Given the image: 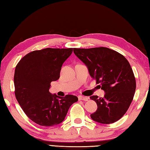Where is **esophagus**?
Listing matches in <instances>:
<instances>
[{"instance_id":"1","label":"esophagus","mask_w":150,"mask_h":150,"mask_svg":"<svg viewBox=\"0 0 150 150\" xmlns=\"http://www.w3.org/2000/svg\"><path fill=\"white\" fill-rule=\"evenodd\" d=\"M79 100H84V101H87L88 100V98L87 96H79Z\"/></svg>"}]
</instances>
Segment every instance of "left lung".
I'll use <instances>...</instances> for the list:
<instances>
[{
  "label": "left lung",
  "mask_w": 150,
  "mask_h": 150,
  "mask_svg": "<svg viewBox=\"0 0 150 150\" xmlns=\"http://www.w3.org/2000/svg\"><path fill=\"white\" fill-rule=\"evenodd\" d=\"M73 52L87 65L90 75L105 91L103 98L91 96L97 110L91 115L93 120L111 124L124 115L131 105L136 83L132 69L126 57L105 47L74 48Z\"/></svg>",
  "instance_id": "1"
}]
</instances>
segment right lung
<instances>
[{"instance_id":"add662e5","label":"right lung","mask_w":150,"mask_h":150,"mask_svg":"<svg viewBox=\"0 0 150 150\" xmlns=\"http://www.w3.org/2000/svg\"><path fill=\"white\" fill-rule=\"evenodd\" d=\"M73 48H45L35 50L20 60L14 76V94L24 113L34 122L53 126L63 121L72 104L78 100L71 95H52L51 82L59 78L65 61Z\"/></svg>"}]
</instances>
